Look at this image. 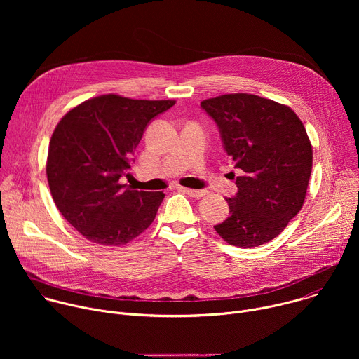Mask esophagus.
Segmentation results:
<instances>
[{"instance_id": "esophagus-1", "label": "esophagus", "mask_w": 359, "mask_h": 359, "mask_svg": "<svg viewBox=\"0 0 359 359\" xmlns=\"http://www.w3.org/2000/svg\"><path fill=\"white\" fill-rule=\"evenodd\" d=\"M179 190L189 194L190 197H196V198L208 194V190H193V189H187V187H179Z\"/></svg>"}]
</instances>
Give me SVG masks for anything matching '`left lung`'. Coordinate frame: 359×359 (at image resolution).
I'll return each mask as SVG.
<instances>
[{"instance_id": "left-lung-1", "label": "left lung", "mask_w": 359, "mask_h": 359, "mask_svg": "<svg viewBox=\"0 0 359 359\" xmlns=\"http://www.w3.org/2000/svg\"><path fill=\"white\" fill-rule=\"evenodd\" d=\"M217 125L237 169L230 216L215 230L231 245L251 248L276 238L301 210L313 169V147L298 116L257 95L229 93L200 104Z\"/></svg>"}]
</instances>
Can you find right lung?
<instances>
[{
  "label": "right lung",
  "instance_id": "1",
  "mask_svg": "<svg viewBox=\"0 0 359 359\" xmlns=\"http://www.w3.org/2000/svg\"><path fill=\"white\" fill-rule=\"evenodd\" d=\"M175 100L102 95L85 100L57 125L49 142L46 176L58 210L83 237L122 245L155 220L162 191L121 184L147 125Z\"/></svg>",
  "mask_w": 359,
  "mask_h": 359
}]
</instances>
